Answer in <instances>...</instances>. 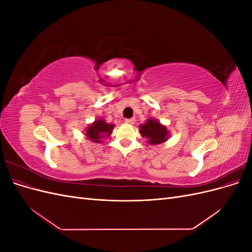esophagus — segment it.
I'll return each mask as SVG.
<instances>
[{"label":"esophagus","mask_w":252,"mask_h":252,"mask_svg":"<svg viewBox=\"0 0 252 252\" xmlns=\"http://www.w3.org/2000/svg\"><path fill=\"white\" fill-rule=\"evenodd\" d=\"M125 123H126V124L133 125V124L135 123V120H134V119H126V120H125Z\"/></svg>","instance_id":"34e87169"}]
</instances>
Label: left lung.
Returning <instances> with one entry per match:
<instances>
[{
  "label": "left lung",
  "instance_id": "1",
  "mask_svg": "<svg viewBox=\"0 0 252 252\" xmlns=\"http://www.w3.org/2000/svg\"><path fill=\"white\" fill-rule=\"evenodd\" d=\"M140 133L142 136L147 138V143L151 145L164 143L169 138L167 127L155 119H148L146 123L140 125Z\"/></svg>",
  "mask_w": 252,
  "mask_h": 252
}]
</instances>
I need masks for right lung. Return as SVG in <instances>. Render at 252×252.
Returning a JSON list of instances; mask_svg holds the SVG:
<instances>
[{
	"label": "right lung",
	"mask_w": 252,
	"mask_h": 252,
	"mask_svg": "<svg viewBox=\"0 0 252 252\" xmlns=\"http://www.w3.org/2000/svg\"><path fill=\"white\" fill-rule=\"evenodd\" d=\"M113 127L114 125L107 124L103 119H98L87 127L85 133L89 141L94 143H102L103 139L111 134Z\"/></svg>",
	"instance_id": "add662e5"
}]
</instances>
